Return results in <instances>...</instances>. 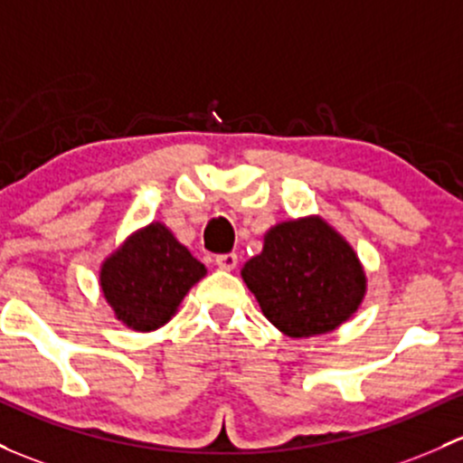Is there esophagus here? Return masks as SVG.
Here are the masks:
<instances>
[{
	"label": "esophagus",
	"instance_id": "esophagus-1",
	"mask_svg": "<svg viewBox=\"0 0 463 463\" xmlns=\"http://www.w3.org/2000/svg\"><path fill=\"white\" fill-rule=\"evenodd\" d=\"M215 264L222 270H235L237 269V255L235 252H226V255H217Z\"/></svg>",
	"mask_w": 463,
	"mask_h": 463
}]
</instances>
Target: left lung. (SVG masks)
<instances>
[{
  "label": "left lung",
  "mask_w": 463,
  "mask_h": 463,
  "mask_svg": "<svg viewBox=\"0 0 463 463\" xmlns=\"http://www.w3.org/2000/svg\"><path fill=\"white\" fill-rule=\"evenodd\" d=\"M264 317L288 337H317L353 317L368 279L354 248L324 217L270 226L260 255L241 269Z\"/></svg>",
  "instance_id": "obj_1"
}]
</instances>
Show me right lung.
I'll use <instances>...</instances> for the list:
<instances>
[{"label":"right lung","mask_w":463,"mask_h":463,"mask_svg":"<svg viewBox=\"0 0 463 463\" xmlns=\"http://www.w3.org/2000/svg\"><path fill=\"white\" fill-rule=\"evenodd\" d=\"M206 266L179 244L162 222L130 232L101 261L99 288L115 319L137 333H153L177 315Z\"/></svg>","instance_id":"obj_1"}]
</instances>
